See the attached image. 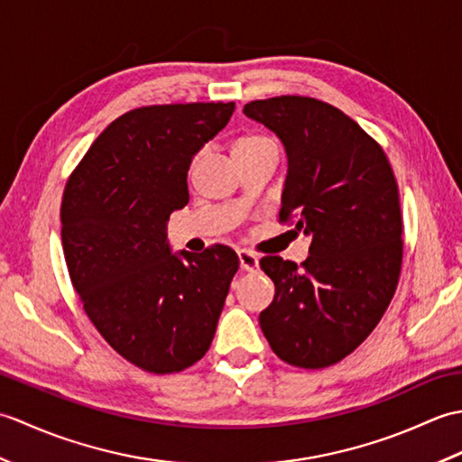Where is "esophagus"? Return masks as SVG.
<instances>
[{
	"mask_svg": "<svg viewBox=\"0 0 462 462\" xmlns=\"http://www.w3.org/2000/svg\"><path fill=\"white\" fill-rule=\"evenodd\" d=\"M238 260H240V270H244V272H256L258 270L260 260H258L256 254H252L248 250H240Z\"/></svg>",
	"mask_w": 462,
	"mask_h": 462,
	"instance_id": "esophagus-1",
	"label": "esophagus"
}]
</instances>
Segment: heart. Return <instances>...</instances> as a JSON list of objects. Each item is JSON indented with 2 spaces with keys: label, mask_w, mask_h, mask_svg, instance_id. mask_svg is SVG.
I'll return each instance as SVG.
<instances>
[{
  "label": "heart",
  "mask_w": 462,
  "mask_h": 462,
  "mask_svg": "<svg viewBox=\"0 0 462 462\" xmlns=\"http://www.w3.org/2000/svg\"><path fill=\"white\" fill-rule=\"evenodd\" d=\"M266 143H272L266 136H258V134H250V136H242V139L234 144V152L236 151H246V149H256V146H262Z\"/></svg>",
  "instance_id": "heart-1"
}]
</instances>
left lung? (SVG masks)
Masks as SVG:
<instances>
[{
  "instance_id": "left-lung-1",
  "label": "left lung",
  "mask_w": 462,
  "mask_h": 462,
  "mask_svg": "<svg viewBox=\"0 0 462 462\" xmlns=\"http://www.w3.org/2000/svg\"><path fill=\"white\" fill-rule=\"evenodd\" d=\"M244 115L286 149L280 220L293 216L311 238L301 268L260 260L276 286L260 328L290 365H333L375 329L397 288L403 222L393 171L356 121L311 97L252 101Z\"/></svg>"
}]
</instances>
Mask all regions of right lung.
I'll return each instance as SVG.
<instances>
[{
  "label": "right lung",
  "instance_id": "add662e5",
  "mask_svg": "<svg viewBox=\"0 0 462 462\" xmlns=\"http://www.w3.org/2000/svg\"><path fill=\"white\" fill-rule=\"evenodd\" d=\"M234 103L154 105L97 136L61 202L63 254L87 316L109 346L149 373H176L208 351L238 270L236 252H172L169 224L189 204L194 154Z\"/></svg>",
  "mask_w": 462,
  "mask_h": 462
}]
</instances>
